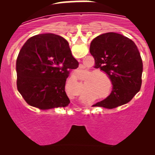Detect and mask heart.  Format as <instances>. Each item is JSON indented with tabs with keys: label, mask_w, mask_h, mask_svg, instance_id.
Segmentation results:
<instances>
[{
	"label": "heart",
	"mask_w": 155,
	"mask_h": 155,
	"mask_svg": "<svg viewBox=\"0 0 155 155\" xmlns=\"http://www.w3.org/2000/svg\"><path fill=\"white\" fill-rule=\"evenodd\" d=\"M92 75L93 76H105V74L103 72L100 71H96L92 73ZM92 83H90V84H89V86H87V90H89L90 88H92L94 87H107V82L105 81L104 79H102L101 78L98 77V76H95V79H94Z\"/></svg>",
	"instance_id": "b5f03b06"
}]
</instances>
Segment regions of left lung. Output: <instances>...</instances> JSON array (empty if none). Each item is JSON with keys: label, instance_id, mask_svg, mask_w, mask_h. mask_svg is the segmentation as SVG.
Masks as SVG:
<instances>
[{"label": "left lung", "instance_id": "8db88e82", "mask_svg": "<svg viewBox=\"0 0 155 155\" xmlns=\"http://www.w3.org/2000/svg\"><path fill=\"white\" fill-rule=\"evenodd\" d=\"M90 54L95 68H100L111 79L112 91L104 100L92 106L114 108L128 103L139 92L143 63L132 40L117 33H107L92 41Z\"/></svg>", "mask_w": 155, "mask_h": 155}]
</instances>
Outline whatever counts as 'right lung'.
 I'll list each match as a JSON object with an SVG mask.
<instances>
[{"instance_id": "1", "label": "right lung", "mask_w": 155, "mask_h": 155, "mask_svg": "<svg viewBox=\"0 0 155 155\" xmlns=\"http://www.w3.org/2000/svg\"><path fill=\"white\" fill-rule=\"evenodd\" d=\"M78 66L63 37L52 33L34 35L25 43L17 57V90L33 107H65L70 103L65 81L71 71Z\"/></svg>"}]
</instances>
